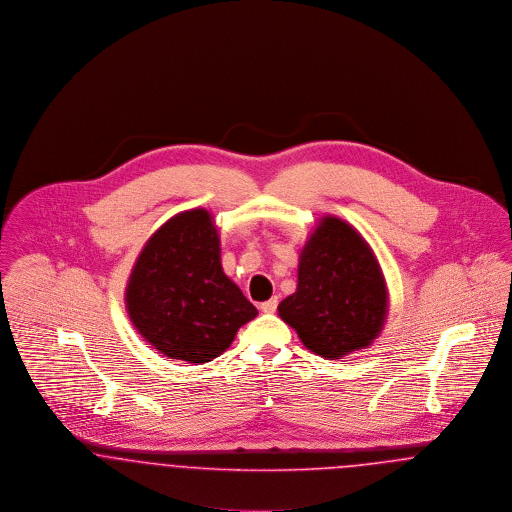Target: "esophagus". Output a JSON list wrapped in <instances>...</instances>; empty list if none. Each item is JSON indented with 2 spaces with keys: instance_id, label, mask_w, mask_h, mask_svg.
I'll list each match as a JSON object with an SVG mask.
<instances>
[{
  "instance_id": "esophagus-1",
  "label": "esophagus",
  "mask_w": 512,
  "mask_h": 512,
  "mask_svg": "<svg viewBox=\"0 0 512 512\" xmlns=\"http://www.w3.org/2000/svg\"><path fill=\"white\" fill-rule=\"evenodd\" d=\"M277 302H279V300H277V296H273V298H269V300L260 304V310H262V312H266V314H273V312L277 310Z\"/></svg>"
}]
</instances>
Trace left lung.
<instances>
[{
	"label": "left lung",
	"mask_w": 512,
	"mask_h": 512,
	"mask_svg": "<svg viewBox=\"0 0 512 512\" xmlns=\"http://www.w3.org/2000/svg\"><path fill=\"white\" fill-rule=\"evenodd\" d=\"M389 293L374 250L339 217L320 219L298 256L296 291L277 306L302 345L337 360L381 333Z\"/></svg>",
	"instance_id": "8db88e82"
}]
</instances>
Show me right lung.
<instances>
[{
	"instance_id": "obj_1",
	"label": "right lung",
	"mask_w": 512,
	"mask_h": 512,
	"mask_svg": "<svg viewBox=\"0 0 512 512\" xmlns=\"http://www.w3.org/2000/svg\"><path fill=\"white\" fill-rule=\"evenodd\" d=\"M125 304L136 331L163 356L204 364L231 347L258 310L221 268L214 217L194 208L167 219L131 271Z\"/></svg>"
}]
</instances>
